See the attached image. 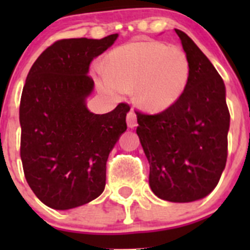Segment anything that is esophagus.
Here are the masks:
<instances>
[{
	"instance_id": "1",
	"label": "esophagus",
	"mask_w": 250,
	"mask_h": 250,
	"mask_svg": "<svg viewBox=\"0 0 250 250\" xmlns=\"http://www.w3.org/2000/svg\"><path fill=\"white\" fill-rule=\"evenodd\" d=\"M127 125L129 128H134L137 125V113L134 112V110H130L127 113Z\"/></svg>"
}]
</instances>
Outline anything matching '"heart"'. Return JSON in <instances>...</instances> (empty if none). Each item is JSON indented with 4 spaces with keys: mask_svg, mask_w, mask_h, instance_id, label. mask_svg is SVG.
Here are the masks:
<instances>
[{
    "mask_svg": "<svg viewBox=\"0 0 250 250\" xmlns=\"http://www.w3.org/2000/svg\"><path fill=\"white\" fill-rule=\"evenodd\" d=\"M190 75L186 53L160 41H134L117 47L107 58V69H95V81L103 92L120 95L134 88L135 103L151 112L175 104Z\"/></svg>",
    "mask_w": 250,
    "mask_h": 250,
    "instance_id": "b5f03b06",
    "label": "heart"
}]
</instances>
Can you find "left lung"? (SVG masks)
Here are the masks:
<instances>
[{"label": "left lung", "instance_id": "1", "mask_svg": "<svg viewBox=\"0 0 250 250\" xmlns=\"http://www.w3.org/2000/svg\"><path fill=\"white\" fill-rule=\"evenodd\" d=\"M175 32L190 60L188 87L162 112L135 113L137 134L150 165L151 190L161 200L186 203L206 197L220 180L228 158L230 112L215 67L185 32Z\"/></svg>", "mask_w": 250, "mask_h": 250}]
</instances>
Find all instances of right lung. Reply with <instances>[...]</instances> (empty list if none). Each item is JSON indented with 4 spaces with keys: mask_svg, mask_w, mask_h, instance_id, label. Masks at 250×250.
<instances>
[{
    "mask_svg": "<svg viewBox=\"0 0 250 250\" xmlns=\"http://www.w3.org/2000/svg\"><path fill=\"white\" fill-rule=\"evenodd\" d=\"M102 40L54 42L27 74L19 107L20 157L25 179L42 203L58 210L76 208L103 193L106 161L127 129L129 105L97 115L85 99L94 88L89 65L113 44Z\"/></svg>",
    "mask_w": 250,
    "mask_h": 250,
    "instance_id": "1",
    "label": "right lung"
}]
</instances>
